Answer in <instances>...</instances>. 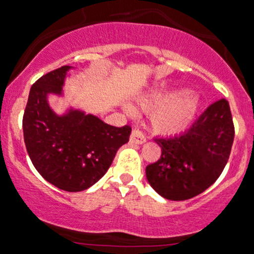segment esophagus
<instances>
[{"instance_id": "esophagus-1", "label": "esophagus", "mask_w": 254, "mask_h": 254, "mask_svg": "<svg viewBox=\"0 0 254 254\" xmlns=\"http://www.w3.org/2000/svg\"><path fill=\"white\" fill-rule=\"evenodd\" d=\"M145 140L146 139H145L144 134H143L139 129H137V128H133L132 133H130L129 142L132 143V144H143Z\"/></svg>"}]
</instances>
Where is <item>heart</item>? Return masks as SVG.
I'll list each match as a JSON object with an SVG mask.
<instances>
[{
	"label": "heart",
	"mask_w": 254,
	"mask_h": 254,
	"mask_svg": "<svg viewBox=\"0 0 254 254\" xmlns=\"http://www.w3.org/2000/svg\"><path fill=\"white\" fill-rule=\"evenodd\" d=\"M149 112V124L158 134L171 135L182 132L190 125L197 111L198 103L192 95L181 93L175 95L170 91H156L140 101ZM127 109L129 108L127 106Z\"/></svg>",
	"instance_id": "1"
}]
</instances>
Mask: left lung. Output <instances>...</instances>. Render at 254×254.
I'll use <instances>...</instances> for the list:
<instances>
[{
    "mask_svg": "<svg viewBox=\"0 0 254 254\" xmlns=\"http://www.w3.org/2000/svg\"><path fill=\"white\" fill-rule=\"evenodd\" d=\"M235 128L227 100L211 104L184 134L155 138L161 156L146 166L149 185L161 197L186 200L218 180L229 160Z\"/></svg>",
    "mask_w": 254,
    "mask_h": 254,
    "instance_id": "1",
    "label": "left lung"
}]
</instances>
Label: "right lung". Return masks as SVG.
<instances>
[{
    "mask_svg": "<svg viewBox=\"0 0 254 254\" xmlns=\"http://www.w3.org/2000/svg\"><path fill=\"white\" fill-rule=\"evenodd\" d=\"M70 66H62L31 85L23 116L27 151L39 174L60 190L80 192L99 181L129 139L130 127H115L82 110L59 115L49 95H64Z\"/></svg>",
    "mask_w": 254,
    "mask_h": 254,
    "instance_id": "right-lung-1",
    "label": "right lung"
}]
</instances>
